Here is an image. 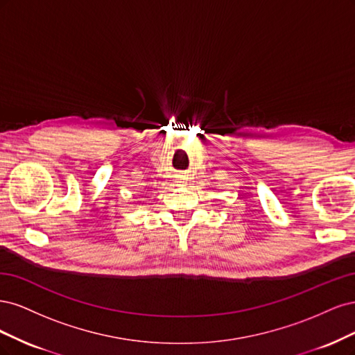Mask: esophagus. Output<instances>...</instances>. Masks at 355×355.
<instances>
[{"label":"esophagus","instance_id":"obj_1","mask_svg":"<svg viewBox=\"0 0 355 355\" xmlns=\"http://www.w3.org/2000/svg\"><path fill=\"white\" fill-rule=\"evenodd\" d=\"M177 182H184V181H177ZM178 186H181V184H178Z\"/></svg>","mask_w":355,"mask_h":355}]
</instances>
